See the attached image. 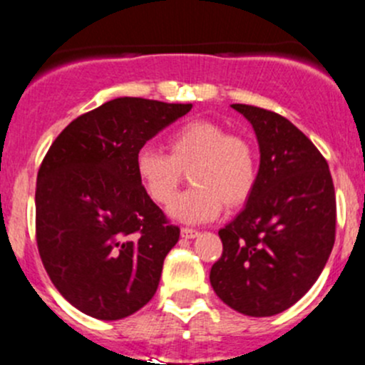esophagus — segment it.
<instances>
[{"mask_svg": "<svg viewBox=\"0 0 365 365\" xmlns=\"http://www.w3.org/2000/svg\"><path fill=\"white\" fill-rule=\"evenodd\" d=\"M197 235H200V231L192 230V227H182V238L189 240V238H196Z\"/></svg>", "mask_w": 365, "mask_h": 365, "instance_id": "esophagus-1", "label": "esophagus"}]
</instances>
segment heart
<instances>
[{"label": "heart", "instance_id": "b5f03b06", "mask_svg": "<svg viewBox=\"0 0 365 365\" xmlns=\"http://www.w3.org/2000/svg\"><path fill=\"white\" fill-rule=\"evenodd\" d=\"M168 152L143 146L135 155V175L155 203L171 201L185 172L195 185L173 200L169 213L183 222H205L222 210L251 197L257 182L256 148L245 135L230 134L224 125L192 120L168 135Z\"/></svg>", "mask_w": 365, "mask_h": 365}]
</instances>
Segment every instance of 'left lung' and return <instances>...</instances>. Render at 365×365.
<instances>
[{
    "label": "left lung",
    "mask_w": 365,
    "mask_h": 365,
    "mask_svg": "<svg viewBox=\"0 0 365 365\" xmlns=\"http://www.w3.org/2000/svg\"><path fill=\"white\" fill-rule=\"evenodd\" d=\"M252 123L259 171L247 205L219 231L210 270L217 297L247 316H274L311 289L336 240V190L311 139L281 114L233 104Z\"/></svg>",
    "instance_id": "1"
}]
</instances>
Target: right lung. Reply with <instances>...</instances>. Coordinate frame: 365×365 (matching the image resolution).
<instances>
[{"instance_id": "add662e5", "label": "right lung", "mask_w": 365, "mask_h": 365, "mask_svg": "<svg viewBox=\"0 0 365 365\" xmlns=\"http://www.w3.org/2000/svg\"><path fill=\"white\" fill-rule=\"evenodd\" d=\"M190 109L192 104L114 98L70 121L40 164V259L65 300L91 318H127L155 295L180 227L139 182L135 155Z\"/></svg>"}]
</instances>
